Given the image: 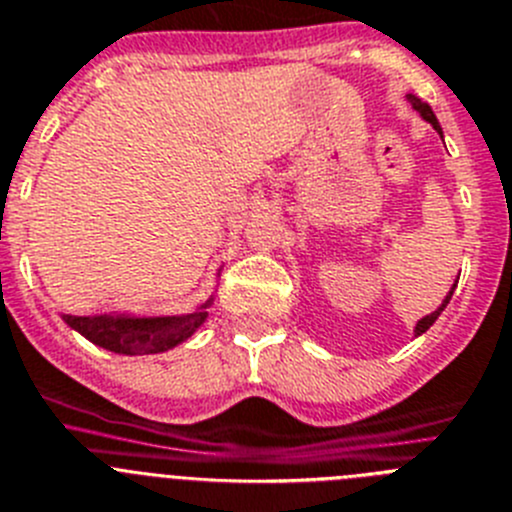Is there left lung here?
I'll return each mask as SVG.
<instances>
[{"mask_svg":"<svg viewBox=\"0 0 512 512\" xmlns=\"http://www.w3.org/2000/svg\"><path fill=\"white\" fill-rule=\"evenodd\" d=\"M408 99H411V107L416 109V112L421 114V117L426 119V122L431 124V127H434L436 132H439V135H441V140H444V132H441V124H439V119H436L434 109L428 107L426 101H421V99H418V96H413V94H408ZM454 288H457V285H451V290H449V293H446V298H444V301H441V306L436 308V311H431V313H428V316H423V319L418 321V324H416V329H413V331H416V336L426 334V331L431 329V326H434V321L439 319V316H441V311H444V308H446V303L451 301V293H454Z\"/></svg>","mask_w":512,"mask_h":512,"instance_id":"left-lung-1","label":"left lung"}]
</instances>
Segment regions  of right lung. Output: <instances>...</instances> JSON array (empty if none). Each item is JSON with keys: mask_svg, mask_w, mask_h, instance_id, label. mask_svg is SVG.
I'll list each match as a JSON object with an SVG mask.
<instances>
[{"mask_svg": "<svg viewBox=\"0 0 512 512\" xmlns=\"http://www.w3.org/2000/svg\"><path fill=\"white\" fill-rule=\"evenodd\" d=\"M219 275H222V267L216 270V278ZM214 293L186 313H165V316H142L132 311H109L96 313V316L63 313L61 319L73 331L86 336L91 344L114 354H127V357L160 354L188 342L204 326V321L209 319V308L214 306Z\"/></svg>", "mask_w": 512, "mask_h": 512, "instance_id": "add662e5", "label": "right lung"}]
</instances>
